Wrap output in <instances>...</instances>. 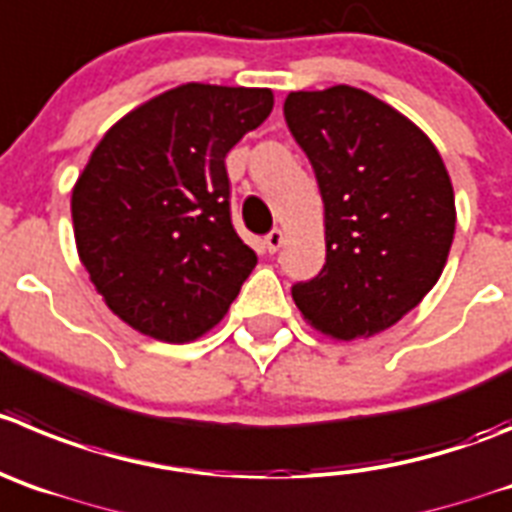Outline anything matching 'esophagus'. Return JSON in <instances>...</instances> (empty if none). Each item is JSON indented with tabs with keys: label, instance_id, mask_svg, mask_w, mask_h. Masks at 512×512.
Listing matches in <instances>:
<instances>
[{
	"label": "esophagus",
	"instance_id": "obj_1",
	"mask_svg": "<svg viewBox=\"0 0 512 512\" xmlns=\"http://www.w3.org/2000/svg\"><path fill=\"white\" fill-rule=\"evenodd\" d=\"M283 242H285L283 229H272V232L265 234V247H267V252H278L280 247H283Z\"/></svg>",
	"mask_w": 512,
	"mask_h": 512
}]
</instances>
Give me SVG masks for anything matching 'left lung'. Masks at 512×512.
<instances>
[{
  "label": "left lung",
  "mask_w": 512,
  "mask_h": 512,
  "mask_svg": "<svg viewBox=\"0 0 512 512\" xmlns=\"http://www.w3.org/2000/svg\"><path fill=\"white\" fill-rule=\"evenodd\" d=\"M283 111L326 209V265L293 285L295 305L338 341L376 336L442 275L457 222L450 174L424 131L366 90H298Z\"/></svg>",
  "instance_id": "1"
}]
</instances>
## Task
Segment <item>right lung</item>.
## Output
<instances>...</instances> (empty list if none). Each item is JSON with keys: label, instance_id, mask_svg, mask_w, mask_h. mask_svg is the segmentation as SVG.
Here are the masks:
<instances>
[{"label": "right lung", "instance_id": "1", "mask_svg": "<svg viewBox=\"0 0 512 512\" xmlns=\"http://www.w3.org/2000/svg\"><path fill=\"white\" fill-rule=\"evenodd\" d=\"M270 111V88L186 83L90 154L70 202L75 245L105 305L143 336H204L257 265L232 227L224 156Z\"/></svg>", "mask_w": 512, "mask_h": 512}]
</instances>
